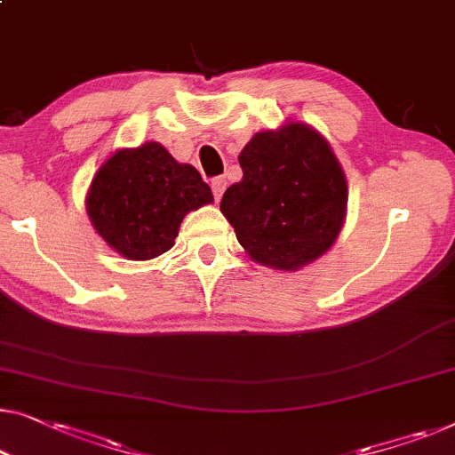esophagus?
<instances>
[{
    "label": "esophagus",
    "mask_w": 455,
    "mask_h": 455,
    "mask_svg": "<svg viewBox=\"0 0 455 455\" xmlns=\"http://www.w3.org/2000/svg\"><path fill=\"white\" fill-rule=\"evenodd\" d=\"M226 187H228V180L223 179V176H217V179L212 180V190H213V196L217 201L221 199L223 193H226Z\"/></svg>",
    "instance_id": "1"
}]
</instances>
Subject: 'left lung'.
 <instances>
[{"mask_svg": "<svg viewBox=\"0 0 455 455\" xmlns=\"http://www.w3.org/2000/svg\"><path fill=\"white\" fill-rule=\"evenodd\" d=\"M238 162L243 179L221 213L246 254L262 267L299 271L334 246L347 220V176L326 137L287 121L254 133Z\"/></svg>", "mask_w": 455, "mask_h": 455, "instance_id": "8db88e82", "label": "left lung"}]
</instances>
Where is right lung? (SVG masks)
I'll return each instance as SVG.
<instances>
[{
  "instance_id": "1",
  "label": "right lung",
  "mask_w": 455,
  "mask_h": 455,
  "mask_svg": "<svg viewBox=\"0 0 455 455\" xmlns=\"http://www.w3.org/2000/svg\"><path fill=\"white\" fill-rule=\"evenodd\" d=\"M213 203L199 170L157 141L116 149L85 195L92 228L127 260H151L174 246L184 215Z\"/></svg>"
}]
</instances>
